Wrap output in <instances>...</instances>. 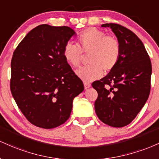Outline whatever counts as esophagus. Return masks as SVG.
<instances>
[{"label":"esophagus","mask_w":159,"mask_h":159,"mask_svg":"<svg viewBox=\"0 0 159 159\" xmlns=\"http://www.w3.org/2000/svg\"><path fill=\"white\" fill-rule=\"evenodd\" d=\"M84 87L85 89H88L91 87V84L89 83H84Z\"/></svg>","instance_id":"1"}]
</instances>
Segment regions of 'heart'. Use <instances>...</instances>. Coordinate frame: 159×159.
Segmentation results:
<instances>
[{
  "label": "heart",
  "instance_id": "heart-1",
  "mask_svg": "<svg viewBox=\"0 0 159 159\" xmlns=\"http://www.w3.org/2000/svg\"><path fill=\"white\" fill-rule=\"evenodd\" d=\"M78 44L68 42L65 44L63 56L73 67L80 65L83 52L89 55L90 65L76 72V76L85 83L94 81L102 76L103 70L110 71L115 67L120 56L119 41L112 36H106L103 31L94 28L85 30L78 36Z\"/></svg>",
  "mask_w": 159,
  "mask_h": 159
}]
</instances>
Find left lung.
Here are the masks:
<instances>
[{"label":"left lung","instance_id":"left-lung-1","mask_svg":"<svg viewBox=\"0 0 159 159\" xmlns=\"http://www.w3.org/2000/svg\"><path fill=\"white\" fill-rule=\"evenodd\" d=\"M101 27L111 28L121 52L110 73L92 83L98 94L94 110L101 122L112 127H124L132 122L149 98L151 61L142 41L129 29L114 23Z\"/></svg>","mask_w":159,"mask_h":159}]
</instances>
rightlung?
I'll return each mask as SVG.
<instances>
[{
	"label": "right lung",
	"instance_id": "1",
	"mask_svg": "<svg viewBox=\"0 0 159 159\" xmlns=\"http://www.w3.org/2000/svg\"><path fill=\"white\" fill-rule=\"evenodd\" d=\"M76 33L67 26L40 25L14 51L10 89L16 103L31 124L53 128L70 116L74 98L84 90L63 56Z\"/></svg>",
	"mask_w": 159,
	"mask_h": 159
}]
</instances>
